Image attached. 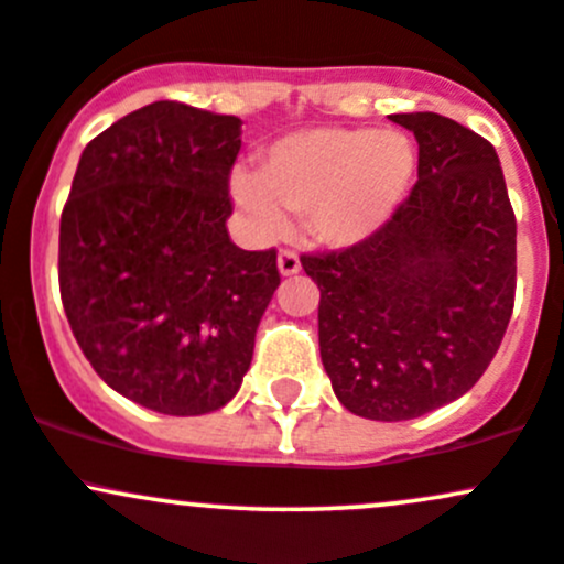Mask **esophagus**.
<instances>
[{
  "label": "esophagus",
  "mask_w": 564,
  "mask_h": 564,
  "mask_svg": "<svg viewBox=\"0 0 564 564\" xmlns=\"http://www.w3.org/2000/svg\"><path fill=\"white\" fill-rule=\"evenodd\" d=\"M276 263H280V274L282 276H293V274H299V271H301V260L293 250H282L280 258H276Z\"/></svg>",
  "instance_id": "esophagus-1"
}]
</instances>
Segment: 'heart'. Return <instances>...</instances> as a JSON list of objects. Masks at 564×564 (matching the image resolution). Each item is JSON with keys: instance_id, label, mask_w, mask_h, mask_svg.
I'll list each match as a JSON object with an SVG mask.
<instances>
[{"instance_id": "obj_1", "label": "heart", "mask_w": 564, "mask_h": 564, "mask_svg": "<svg viewBox=\"0 0 564 564\" xmlns=\"http://www.w3.org/2000/svg\"><path fill=\"white\" fill-rule=\"evenodd\" d=\"M416 155L398 131L306 129L265 150L260 177L234 174V196L265 236L288 231V212L306 215L323 245L368 239L403 202Z\"/></svg>"}]
</instances>
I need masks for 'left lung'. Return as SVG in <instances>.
I'll use <instances>...</instances> for the list:
<instances>
[{
    "instance_id": "obj_1",
    "label": "left lung",
    "mask_w": 564,
    "mask_h": 564,
    "mask_svg": "<svg viewBox=\"0 0 564 564\" xmlns=\"http://www.w3.org/2000/svg\"><path fill=\"white\" fill-rule=\"evenodd\" d=\"M390 120L414 131L420 180L368 239L301 258L319 288L333 392L377 422L465 395L498 352L517 293V217L492 144L435 112Z\"/></svg>"
}]
</instances>
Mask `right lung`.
Segmentation results:
<instances>
[{"label":"right lung","mask_w":564,"mask_h":564,"mask_svg":"<svg viewBox=\"0 0 564 564\" xmlns=\"http://www.w3.org/2000/svg\"><path fill=\"white\" fill-rule=\"evenodd\" d=\"M241 120L153 101L90 139L58 234V288L83 355L115 392L169 416L241 387L276 250L228 236Z\"/></svg>","instance_id":"obj_1"}]
</instances>
